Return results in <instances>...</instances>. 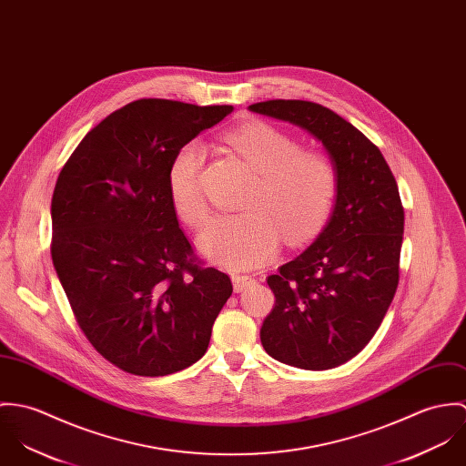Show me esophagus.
<instances>
[{"mask_svg": "<svg viewBox=\"0 0 466 466\" xmlns=\"http://www.w3.org/2000/svg\"><path fill=\"white\" fill-rule=\"evenodd\" d=\"M232 284H234V291L241 293V291L248 289L252 284H256V279H252L248 275H234Z\"/></svg>", "mask_w": 466, "mask_h": 466, "instance_id": "esophagus-1", "label": "esophagus"}]
</instances>
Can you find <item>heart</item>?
<instances>
[{"mask_svg": "<svg viewBox=\"0 0 466 466\" xmlns=\"http://www.w3.org/2000/svg\"><path fill=\"white\" fill-rule=\"evenodd\" d=\"M227 143L258 173L243 214H218L198 238L200 252L227 269H252L269 262L288 245L314 238L329 219L338 173L319 152H302L300 143L280 128L250 121L227 134ZM206 148L191 141L169 164L167 191L180 218L198 227L208 216L200 189Z\"/></svg>", "mask_w": 466, "mask_h": 466, "instance_id": "heart-1", "label": "heart"}]
</instances>
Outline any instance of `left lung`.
Returning a JSON list of instances; mask_svg holds the SVG:
<instances>
[{
    "mask_svg": "<svg viewBox=\"0 0 466 466\" xmlns=\"http://www.w3.org/2000/svg\"><path fill=\"white\" fill-rule=\"evenodd\" d=\"M248 110L306 130L336 167L332 212L309 248L268 277L275 306L260 327L273 360L336 368L368 345L399 286L404 208L395 177L380 150L327 106L269 100Z\"/></svg>",
    "mask_w": 466,
    "mask_h": 466,
    "instance_id": "left-lung-1",
    "label": "left lung"
}]
</instances>
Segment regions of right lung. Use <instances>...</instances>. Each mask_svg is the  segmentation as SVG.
Returning <instances> with one entry per match:
<instances>
[{
	"mask_svg": "<svg viewBox=\"0 0 466 466\" xmlns=\"http://www.w3.org/2000/svg\"><path fill=\"white\" fill-rule=\"evenodd\" d=\"M232 105L137 100L106 116L62 167L52 198L56 277L93 347L143 377L208 352L228 275L197 262L167 191L175 154Z\"/></svg>",
	"mask_w": 466,
	"mask_h": 466,
	"instance_id": "1",
	"label": "right lung"
}]
</instances>
